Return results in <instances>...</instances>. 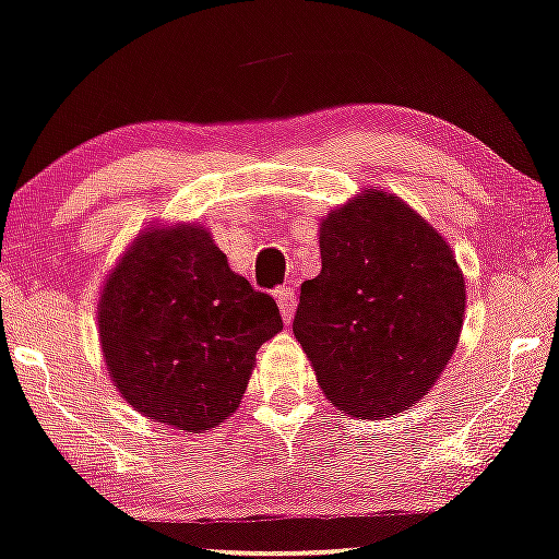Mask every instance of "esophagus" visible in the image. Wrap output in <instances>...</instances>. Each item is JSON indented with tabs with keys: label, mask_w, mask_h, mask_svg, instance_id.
<instances>
[{
	"label": "esophagus",
	"mask_w": 559,
	"mask_h": 559,
	"mask_svg": "<svg viewBox=\"0 0 559 559\" xmlns=\"http://www.w3.org/2000/svg\"><path fill=\"white\" fill-rule=\"evenodd\" d=\"M274 298L280 302V311H282V319L290 321L293 313H295V290L293 287H280L277 293H274Z\"/></svg>",
	"instance_id": "esophagus-1"
}]
</instances>
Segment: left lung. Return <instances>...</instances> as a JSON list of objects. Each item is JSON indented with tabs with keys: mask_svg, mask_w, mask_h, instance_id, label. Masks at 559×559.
Wrapping results in <instances>:
<instances>
[{
	"mask_svg": "<svg viewBox=\"0 0 559 559\" xmlns=\"http://www.w3.org/2000/svg\"><path fill=\"white\" fill-rule=\"evenodd\" d=\"M466 290L443 238L385 191L321 223V274L293 332L329 402L362 419L419 402L456 349Z\"/></svg>",
	"mask_w": 559,
	"mask_h": 559,
	"instance_id": "1",
	"label": "left lung"
}]
</instances>
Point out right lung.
I'll list each match as a JSON object with an SVG mask.
<instances>
[{
    "instance_id": "1",
    "label": "right lung",
    "mask_w": 559,
    "mask_h": 559,
    "mask_svg": "<svg viewBox=\"0 0 559 559\" xmlns=\"http://www.w3.org/2000/svg\"><path fill=\"white\" fill-rule=\"evenodd\" d=\"M98 329L121 396L144 417L202 432L238 409L282 316L189 225L134 240L106 282Z\"/></svg>"
}]
</instances>
